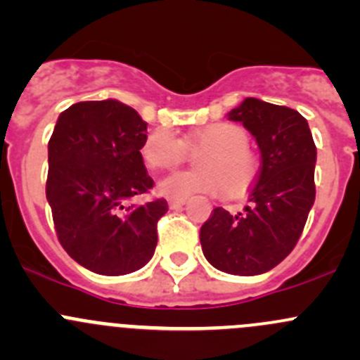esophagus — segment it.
Here are the masks:
<instances>
[{
	"label": "esophagus",
	"mask_w": 360,
	"mask_h": 360,
	"mask_svg": "<svg viewBox=\"0 0 360 360\" xmlns=\"http://www.w3.org/2000/svg\"><path fill=\"white\" fill-rule=\"evenodd\" d=\"M186 203V198H169V207L170 209H179Z\"/></svg>",
	"instance_id": "obj_1"
}]
</instances>
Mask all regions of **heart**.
<instances>
[{
	"instance_id": "b5f03b06",
	"label": "heart",
	"mask_w": 360,
	"mask_h": 360,
	"mask_svg": "<svg viewBox=\"0 0 360 360\" xmlns=\"http://www.w3.org/2000/svg\"><path fill=\"white\" fill-rule=\"evenodd\" d=\"M242 127L230 122L210 123L184 139L170 129H157L144 139L141 155L153 170H169L188 158V150H207L198 158L200 172H176L160 183V193L169 198H188L205 193L219 197L228 191L240 195L256 179L259 162L248 146Z\"/></svg>"
}]
</instances>
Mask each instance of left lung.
I'll return each instance as SVG.
<instances>
[{
  "instance_id": "left-lung-1",
  "label": "left lung",
  "mask_w": 360,
  "mask_h": 360,
  "mask_svg": "<svg viewBox=\"0 0 360 360\" xmlns=\"http://www.w3.org/2000/svg\"><path fill=\"white\" fill-rule=\"evenodd\" d=\"M228 118L256 137L261 169L244 212L216 207L203 223V256L231 275H259L291 254L315 200L317 148L296 110L248 97Z\"/></svg>"
}]
</instances>
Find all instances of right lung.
<instances>
[{
    "label": "right lung",
    "mask_w": 360,
    "mask_h": 360,
    "mask_svg": "<svg viewBox=\"0 0 360 360\" xmlns=\"http://www.w3.org/2000/svg\"><path fill=\"white\" fill-rule=\"evenodd\" d=\"M146 129L127 104L83 101L60 112L49 141L46 200L57 238L94 274H132L155 254L167 200L130 203L155 184L141 155Z\"/></svg>",
    "instance_id": "1"
}]
</instances>
